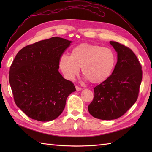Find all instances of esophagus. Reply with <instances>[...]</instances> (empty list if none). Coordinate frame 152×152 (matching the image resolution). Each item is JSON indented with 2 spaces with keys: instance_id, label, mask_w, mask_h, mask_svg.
<instances>
[{
  "instance_id": "obj_1",
  "label": "esophagus",
  "mask_w": 152,
  "mask_h": 152,
  "mask_svg": "<svg viewBox=\"0 0 152 152\" xmlns=\"http://www.w3.org/2000/svg\"><path fill=\"white\" fill-rule=\"evenodd\" d=\"M75 88H76V90L77 91H81L82 89L81 88V87H79V86H75Z\"/></svg>"
}]
</instances>
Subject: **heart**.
<instances>
[{
	"label": "heart",
	"instance_id": "obj_1",
	"mask_svg": "<svg viewBox=\"0 0 152 152\" xmlns=\"http://www.w3.org/2000/svg\"><path fill=\"white\" fill-rule=\"evenodd\" d=\"M117 62L116 54L110 48L99 45L81 44L70 53L59 58V67L68 79L72 80L82 68V74L94 84L105 81L112 75Z\"/></svg>",
	"mask_w": 152,
	"mask_h": 152
}]
</instances>
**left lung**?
Segmentation results:
<instances>
[{
	"mask_svg": "<svg viewBox=\"0 0 152 152\" xmlns=\"http://www.w3.org/2000/svg\"><path fill=\"white\" fill-rule=\"evenodd\" d=\"M117 53L112 75L94 88L93 102L88 106L94 117L109 121L122 116L135 103L142 80V70L135 54L129 48L110 41Z\"/></svg>",
	"mask_w": 152,
	"mask_h": 152,
	"instance_id": "8db88e82",
	"label": "left lung"
}]
</instances>
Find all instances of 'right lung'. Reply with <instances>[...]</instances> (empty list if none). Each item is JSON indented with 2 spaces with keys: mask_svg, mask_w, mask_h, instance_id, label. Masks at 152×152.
<instances>
[{
  "mask_svg": "<svg viewBox=\"0 0 152 152\" xmlns=\"http://www.w3.org/2000/svg\"><path fill=\"white\" fill-rule=\"evenodd\" d=\"M71 43L52 37L26 45L16 54L9 79L16 104L30 118L41 122L56 118L76 91L58 71L59 58Z\"/></svg>",
  "mask_w": 152,
  "mask_h": 152,
  "instance_id": "add662e5",
  "label": "right lung"
}]
</instances>
